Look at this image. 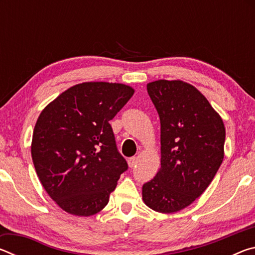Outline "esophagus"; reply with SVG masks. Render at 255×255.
I'll return each instance as SVG.
<instances>
[{
	"label": "esophagus",
	"instance_id": "34e87169",
	"mask_svg": "<svg viewBox=\"0 0 255 255\" xmlns=\"http://www.w3.org/2000/svg\"><path fill=\"white\" fill-rule=\"evenodd\" d=\"M137 164V158L133 156V157H130V158H128V165H129V167H133Z\"/></svg>",
	"mask_w": 255,
	"mask_h": 255
}]
</instances>
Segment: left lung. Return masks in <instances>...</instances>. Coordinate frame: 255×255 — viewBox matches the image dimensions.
<instances>
[{"label": "left lung", "mask_w": 255, "mask_h": 255, "mask_svg": "<svg viewBox=\"0 0 255 255\" xmlns=\"http://www.w3.org/2000/svg\"><path fill=\"white\" fill-rule=\"evenodd\" d=\"M147 92L161 122V169L143 185V200L164 214L191 205L213 181L224 158L225 127L195 86L159 80Z\"/></svg>", "instance_id": "8db88e82"}]
</instances>
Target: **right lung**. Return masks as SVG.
Listing matches in <instances>:
<instances>
[{"mask_svg": "<svg viewBox=\"0 0 255 255\" xmlns=\"http://www.w3.org/2000/svg\"><path fill=\"white\" fill-rule=\"evenodd\" d=\"M130 86L88 82L47 106L34 126L31 156L42 187L63 210L91 216L128 170L109 122L132 97Z\"/></svg>", "mask_w": 255, "mask_h": 255, "instance_id": "right-lung-1", "label": "right lung"}]
</instances>
